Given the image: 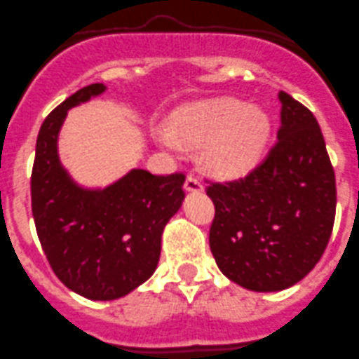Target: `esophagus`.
Segmentation results:
<instances>
[{
	"mask_svg": "<svg viewBox=\"0 0 359 359\" xmlns=\"http://www.w3.org/2000/svg\"><path fill=\"white\" fill-rule=\"evenodd\" d=\"M185 189L190 190V192H201V190L204 189V183L201 182L197 176L190 174V176H187L185 180Z\"/></svg>",
	"mask_w": 359,
	"mask_h": 359,
	"instance_id": "34e87169",
	"label": "esophagus"
}]
</instances>
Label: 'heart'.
Wrapping results in <instances>:
<instances>
[{
    "instance_id": "obj_1",
    "label": "heart",
    "mask_w": 359,
    "mask_h": 359,
    "mask_svg": "<svg viewBox=\"0 0 359 359\" xmlns=\"http://www.w3.org/2000/svg\"><path fill=\"white\" fill-rule=\"evenodd\" d=\"M172 134L192 148L204 146V162L225 176L243 174L262 155L269 118L262 109L236 98L197 105L172 123ZM163 144L170 146L169 139Z\"/></svg>"
}]
</instances>
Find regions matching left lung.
<instances>
[{
	"mask_svg": "<svg viewBox=\"0 0 359 359\" xmlns=\"http://www.w3.org/2000/svg\"><path fill=\"white\" fill-rule=\"evenodd\" d=\"M282 126L245 176L206 180L215 204L210 248L227 278L250 291H282L323 257L337 211L335 170L316 116L280 91Z\"/></svg>",
	"mask_w": 359,
	"mask_h": 359,
	"instance_id": "obj_1",
	"label": "left lung"
}]
</instances>
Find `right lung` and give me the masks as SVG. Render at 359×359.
Wrapping results in <instances>:
<instances>
[{
	"mask_svg": "<svg viewBox=\"0 0 359 359\" xmlns=\"http://www.w3.org/2000/svg\"><path fill=\"white\" fill-rule=\"evenodd\" d=\"M104 84L81 88L49 112L36 137L32 211L54 275L88 299H116L149 278L162 231L185 199V174L135 169L100 192L81 190L57 162L56 139L67 111Z\"/></svg>",
	"mask_w": 359,
	"mask_h": 359,
	"instance_id": "1",
	"label": "right lung"
}]
</instances>
